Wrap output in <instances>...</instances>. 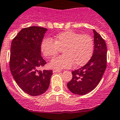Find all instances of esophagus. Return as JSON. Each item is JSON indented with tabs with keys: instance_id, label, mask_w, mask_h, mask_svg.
<instances>
[{
	"instance_id": "1",
	"label": "esophagus",
	"mask_w": 120,
	"mask_h": 120,
	"mask_svg": "<svg viewBox=\"0 0 120 120\" xmlns=\"http://www.w3.org/2000/svg\"><path fill=\"white\" fill-rule=\"evenodd\" d=\"M60 71H61L60 70L56 69H53V72H54V73H56V72H60Z\"/></svg>"
}]
</instances>
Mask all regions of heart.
Returning a JSON list of instances; mask_svg holds the SVG:
<instances>
[{
	"mask_svg": "<svg viewBox=\"0 0 120 120\" xmlns=\"http://www.w3.org/2000/svg\"><path fill=\"white\" fill-rule=\"evenodd\" d=\"M62 49L65 54L54 58L50 62L52 68L60 69L85 65L90 59L94 49V41L88 34H81L72 30L59 33L55 40L44 39L41 51L45 57L53 58Z\"/></svg>",
	"mask_w": 120,
	"mask_h": 120,
	"instance_id": "b5f03b06",
	"label": "heart"
}]
</instances>
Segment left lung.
I'll return each mask as SVG.
<instances>
[{"label":"left lung","mask_w":120,"mask_h":120,"mask_svg":"<svg viewBox=\"0 0 120 120\" xmlns=\"http://www.w3.org/2000/svg\"><path fill=\"white\" fill-rule=\"evenodd\" d=\"M94 32L93 54L88 62L78 69L72 71V78L67 84L72 93L84 95L98 85L107 66V46L104 39L98 32Z\"/></svg>","instance_id":"obj_1"}]
</instances>
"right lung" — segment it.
Returning <instances> with one entry per match:
<instances>
[{
  "mask_svg": "<svg viewBox=\"0 0 120 120\" xmlns=\"http://www.w3.org/2000/svg\"><path fill=\"white\" fill-rule=\"evenodd\" d=\"M47 28H24L13 39L9 66L17 85L32 96L43 94L49 87L52 70L39 71L47 62L41 54V44Z\"/></svg>",
  "mask_w": 120,
  "mask_h": 120,
  "instance_id": "obj_1",
  "label": "right lung"
}]
</instances>
